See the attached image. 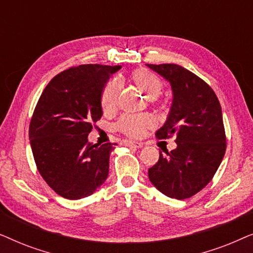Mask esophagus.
<instances>
[{
    "label": "esophagus",
    "mask_w": 253,
    "mask_h": 253,
    "mask_svg": "<svg viewBox=\"0 0 253 253\" xmlns=\"http://www.w3.org/2000/svg\"><path fill=\"white\" fill-rule=\"evenodd\" d=\"M123 144L127 147H133V148H140L143 147V144L139 141H133V140H124Z\"/></svg>",
    "instance_id": "esophagus-1"
}]
</instances>
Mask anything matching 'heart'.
Here are the masks:
<instances>
[{
	"instance_id": "b5f03b06",
	"label": "heart",
	"mask_w": 253,
	"mask_h": 253,
	"mask_svg": "<svg viewBox=\"0 0 253 253\" xmlns=\"http://www.w3.org/2000/svg\"><path fill=\"white\" fill-rule=\"evenodd\" d=\"M130 81L136 85V87L146 96L147 99L154 100L161 94L164 88V83L158 75L148 69H137L130 76ZM121 91V84L117 79L109 82L106 85L101 96V106L105 112H112L117 105V99ZM154 121L148 115L140 116H124L119 122V129L129 137H140L147 127H151Z\"/></svg>"
}]
</instances>
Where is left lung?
Returning a JSON list of instances; mask_svg holds the SVG:
<instances>
[{"instance_id":"left-lung-1","label":"left lung","mask_w":253,"mask_h":253,"mask_svg":"<svg viewBox=\"0 0 253 253\" xmlns=\"http://www.w3.org/2000/svg\"><path fill=\"white\" fill-rule=\"evenodd\" d=\"M170 84L172 101L158 138L176 136L177 147L148 169V178L169 198L192 197L211 182L226 152L222 110L203 79L177 64H146Z\"/></svg>"}]
</instances>
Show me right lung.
<instances>
[{"mask_svg": "<svg viewBox=\"0 0 253 253\" xmlns=\"http://www.w3.org/2000/svg\"><path fill=\"white\" fill-rule=\"evenodd\" d=\"M121 65L84 64L68 69L43 89L30 123L38 170L63 198L91 196L108 177L112 143L88 141L92 123L102 115L101 96Z\"/></svg>", "mask_w": 253, "mask_h": 253, "instance_id": "right-lung-1", "label": "right lung"}]
</instances>
